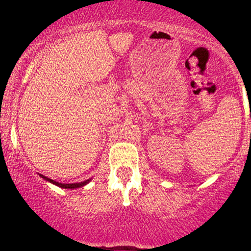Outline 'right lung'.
Returning <instances> with one entry per match:
<instances>
[{
	"label": "right lung",
	"mask_w": 251,
	"mask_h": 251,
	"mask_svg": "<svg viewBox=\"0 0 251 251\" xmlns=\"http://www.w3.org/2000/svg\"><path fill=\"white\" fill-rule=\"evenodd\" d=\"M40 177H41V178H43L44 180L49 181V183H51V184L56 185V186H58V187H61V188H70V190H74V188H78V187H83L84 185H87V184L89 183V181L91 180V178H90V179H87V180H84V181H81V183L63 184V183H58V181L53 180V179H50V178H48V177H46V176H43V175H40Z\"/></svg>",
	"instance_id": "obj_1"
}]
</instances>
